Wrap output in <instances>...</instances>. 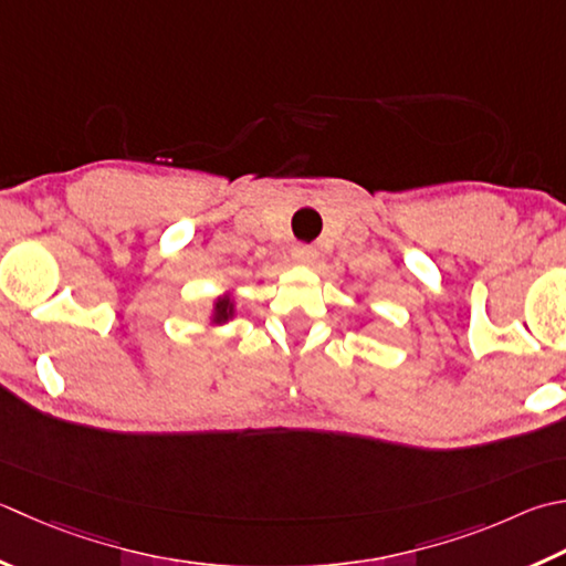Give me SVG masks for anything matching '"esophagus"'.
I'll return each mask as SVG.
<instances>
[{"instance_id":"esophagus-1","label":"esophagus","mask_w":566,"mask_h":566,"mask_svg":"<svg viewBox=\"0 0 566 566\" xmlns=\"http://www.w3.org/2000/svg\"><path fill=\"white\" fill-rule=\"evenodd\" d=\"M292 258L298 262V264H314L316 260V250L312 245H296Z\"/></svg>"}]
</instances>
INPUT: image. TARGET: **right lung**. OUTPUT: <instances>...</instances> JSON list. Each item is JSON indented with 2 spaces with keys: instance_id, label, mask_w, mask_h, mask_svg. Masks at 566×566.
<instances>
[{
  "instance_id": "right-lung-1",
  "label": "right lung",
  "mask_w": 566,
  "mask_h": 566,
  "mask_svg": "<svg viewBox=\"0 0 566 566\" xmlns=\"http://www.w3.org/2000/svg\"><path fill=\"white\" fill-rule=\"evenodd\" d=\"M232 314H235V304H232V298L226 294V296H218L216 304H213V318H210V324H226V321L232 318Z\"/></svg>"
}]
</instances>
